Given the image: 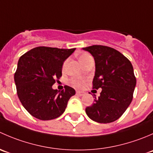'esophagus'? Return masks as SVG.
<instances>
[{"mask_svg":"<svg viewBox=\"0 0 153 153\" xmlns=\"http://www.w3.org/2000/svg\"><path fill=\"white\" fill-rule=\"evenodd\" d=\"M76 94L78 95H80V96H83V95H84L85 92H82V91H76Z\"/></svg>","mask_w":153,"mask_h":153,"instance_id":"34e87169","label":"esophagus"}]
</instances>
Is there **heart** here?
<instances>
[{
  "label": "heart",
  "instance_id": "obj_1",
  "mask_svg": "<svg viewBox=\"0 0 153 153\" xmlns=\"http://www.w3.org/2000/svg\"><path fill=\"white\" fill-rule=\"evenodd\" d=\"M89 58H91L90 55H89V54L85 53V52H84V53H81V55L78 56V59H79L80 62H81V64L84 63V61H86V60ZM66 63L67 62L64 63V67L66 65ZM71 81H72V84H73L74 86H77V87H82V86L84 85V83H85V80H84V78H78H78H72V79L71 80Z\"/></svg>",
  "mask_w": 153,
  "mask_h": 153
}]
</instances>
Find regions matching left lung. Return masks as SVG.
Instances as JSON below:
<instances>
[{"mask_svg": "<svg viewBox=\"0 0 153 153\" xmlns=\"http://www.w3.org/2000/svg\"><path fill=\"white\" fill-rule=\"evenodd\" d=\"M83 49L95 60L92 88H101L100 96L95 97L94 104L86 108V115L98 123L113 122L132 102L136 85L132 64L121 52L106 46L93 45Z\"/></svg>", "mask_w": 153, "mask_h": 153, "instance_id": "left-lung-1", "label": "left lung"}]
</instances>
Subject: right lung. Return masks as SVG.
<instances>
[{
    "instance_id": "obj_1",
    "label": "right lung",
    "mask_w": 153,
    "mask_h": 153,
    "mask_svg": "<svg viewBox=\"0 0 153 153\" xmlns=\"http://www.w3.org/2000/svg\"><path fill=\"white\" fill-rule=\"evenodd\" d=\"M73 49L38 47L19 58L15 82L17 94L30 115L43 121L55 119L65 111L69 98L75 90L69 86L61 92L52 89L56 79L62 75L64 61Z\"/></svg>"
}]
</instances>
